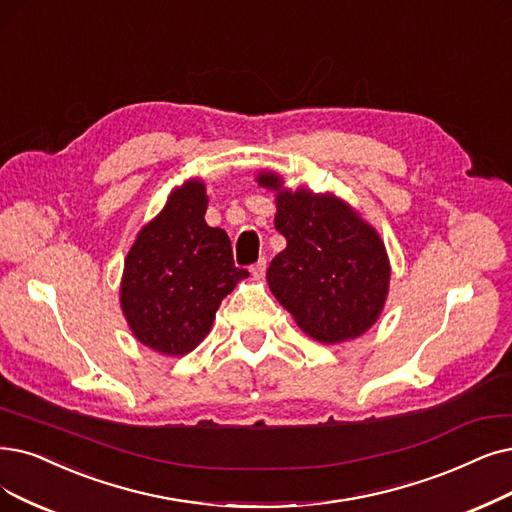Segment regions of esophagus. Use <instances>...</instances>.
<instances>
[{
    "instance_id": "34e87169",
    "label": "esophagus",
    "mask_w": 512,
    "mask_h": 512,
    "mask_svg": "<svg viewBox=\"0 0 512 512\" xmlns=\"http://www.w3.org/2000/svg\"><path fill=\"white\" fill-rule=\"evenodd\" d=\"M250 271H252V275H254L256 279H260L264 273H267V258H260Z\"/></svg>"
}]
</instances>
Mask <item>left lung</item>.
<instances>
[{
	"label": "left lung",
	"mask_w": 512,
	"mask_h": 512,
	"mask_svg": "<svg viewBox=\"0 0 512 512\" xmlns=\"http://www.w3.org/2000/svg\"><path fill=\"white\" fill-rule=\"evenodd\" d=\"M258 185L275 191V229L288 241L267 271L273 296L319 342L365 334L384 309L391 281L376 229L332 193L290 191L275 172H260Z\"/></svg>",
	"instance_id": "8db88e82"
}]
</instances>
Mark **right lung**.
<instances>
[{
    "label": "right lung",
    "instance_id": "obj_1",
    "mask_svg": "<svg viewBox=\"0 0 512 512\" xmlns=\"http://www.w3.org/2000/svg\"><path fill=\"white\" fill-rule=\"evenodd\" d=\"M208 195L191 178L140 229L124 262L119 302L134 338L180 357L208 336L222 298L248 271L233 262L231 239L206 222Z\"/></svg>",
    "mask_w": 512,
    "mask_h": 512
}]
</instances>
